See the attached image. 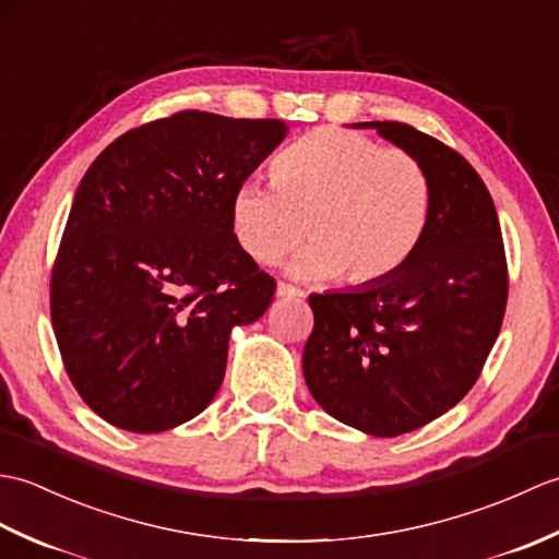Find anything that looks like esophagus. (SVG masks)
I'll list each match as a JSON object with an SVG mask.
<instances>
[{"mask_svg": "<svg viewBox=\"0 0 559 559\" xmlns=\"http://www.w3.org/2000/svg\"><path fill=\"white\" fill-rule=\"evenodd\" d=\"M276 295H278V298H302V290L295 288V286H288V283H278Z\"/></svg>", "mask_w": 559, "mask_h": 559, "instance_id": "34e87169", "label": "esophagus"}]
</instances>
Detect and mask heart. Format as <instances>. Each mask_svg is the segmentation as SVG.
Wrapping results in <instances>:
<instances>
[{"label":"heart","instance_id":"obj_1","mask_svg":"<svg viewBox=\"0 0 559 559\" xmlns=\"http://www.w3.org/2000/svg\"><path fill=\"white\" fill-rule=\"evenodd\" d=\"M273 189L242 182L230 199V228L261 266L293 261L305 281L338 276L374 286L418 252L430 225L432 187L411 153L343 129H314L271 163Z\"/></svg>","mask_w":559,"mask_h":559}]
</instances>
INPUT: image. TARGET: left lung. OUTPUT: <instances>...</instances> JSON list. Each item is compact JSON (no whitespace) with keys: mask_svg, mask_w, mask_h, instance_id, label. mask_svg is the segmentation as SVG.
Wrapping results in <instances>:
<instances>
[{"mask_svg":"<svg viewBox=\"0 0 559 559\" xmlns=\"http://www.w3.org/2000/svg\"><path fill=\"white\" fill-rule=\"evenodd\" d=\"M411 153L432 187L430 225L394 276L310 295L302 374L331 418L372 437L432 423L468 394L500 334L507 261L488 187L466 158L401 122H358Z\"/></svg>","mask_w":559,"mask_h":559,"instance_id":"left-lung-1","label":"left lung"}]
</instances>
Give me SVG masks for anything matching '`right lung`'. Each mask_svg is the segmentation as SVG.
Returning <instances> with one entry per match:
<instances>
[{
  "mask_svg": "<svg viewBox=\"0 0 559 559\" xmlns=\"http://www.w3.org/2000/svg\"><path fill=\"white\" fill-rule=\"evenodd\" d=\"M286 136L281 120L185 110L122 134L83 175L50 307L71 384L103 420L163 432L218 394L233 329L276 290L237 245L230 199Z\"/></svg>",
  "mask_w": 559,
  "mask_h": 559,
  "instance_id": "add662e5",
  "label": "right lung"
}]
</instances>
